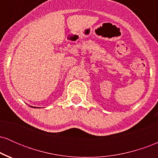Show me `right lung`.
<instances>
[{
	"instance_id": "obj_1",
	"label": "right lung",
	"mask_w": 158,
	"mask_h": 158,
	"mask_svg": "<svg viewBox=\"0 0 158 158\" xmlns=\"http://www.w3.org/2000/svg\"><path fill=\"white\" fill-rule=\"evenodd\" d=\"M30 107H32V106H30ZM32 108H36V107H32Z\"/></svg>"
}]
</instances>
